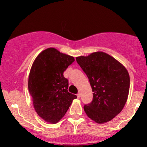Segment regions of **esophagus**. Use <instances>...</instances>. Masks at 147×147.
Listing matches in <instances>:
<instances>
[{"label":"esophagus","mask_w":147,"mask_h":147,"mask_svg":"<svg viewBox=\"0 0 147 147\" xmlns=\"http://www.w3.org/2000/svg\"><path fill=\"white\" fill-rule=\"evenodd\" d=\"M80 96H81V94H80V93H78V94H77V97H78V98H80Z\"/></svg>","instance_id":"esophagus-1"}]
</instances>
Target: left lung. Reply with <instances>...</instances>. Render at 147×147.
<instances>
[{
    "mask_svg": "<svg viewBox=\"0 0 147 147\" xmlns=\"http://www.w3.org/2000/svg\"><path fill=\"white\" fill-rule=\"evenodd\" d=\"M76 60L88 78L92 102L84 106L86 115L97 124L111 121L124 108L129 92L130 78L125 67L112 56L98 51Z\"/></svg>",
    "mask_w": 147,
    "mask_h": 147,
    "instance_id": "obj_1",
    "label": "left lung"
}]
</instances>
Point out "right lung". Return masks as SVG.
<instances>
[{"instance_id":"obj_1","label":"right lung","mask_w":147,"mask_h":147,"mask_svg":"<svg viewBox=\"0 0 147 147\" xmlns=\"http://www.w3.org/2000/svg\"><path fill=\"white\" fill-rule=\"evenodd\" d=\"M75 61L72 56L54 47L41 52L34 60L28 77V90L37 114L50 124L58 122L77 96L68 92L63 72Z\"/></svg>"}]
</instances>
